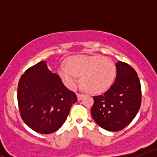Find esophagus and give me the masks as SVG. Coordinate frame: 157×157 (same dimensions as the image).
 <instances>
[{
	"instance_id": "34e87169",
	"label": "esophagus",
	"mask_w": 157,
	"mask_h": 157,
	"mask_svg": "<svg viewBox=\"0 0 157 157\" xmlns=\"http://www.w3.org/2000/svg\"><path fill=\"white\" fill-rule=\"evenodd\" d=\"M77 100H81L82 98H83L84 94H77Z\"/></svg>"
}]
</instances>
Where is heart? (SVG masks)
<instances>
[{"label": "heart", "instance_id": "b5f03b06", "mask_svg": "<svg viewBox=\"0 0 157 157\" xmlns=\"http://www.w3.org/2000/svg\"><path fill=\"white\" fill-rule=\"evenodd\" d=\"M116 66L113 61L101 56H77L61 66L58 74L68 87L75 89L78 85V77L90 93L99 94L109 89L116 76Z\"/></svg>", "mask_w": 157, "mask_h": 157}]
</instances>
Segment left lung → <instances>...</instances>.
Segmentation results:
<instances>
[{
	"mask_svg": "<svg viewBox=\"0 0 157 157\" xmlns=\"http://www.w3.org/2000/svg\"><path fill=\"white\" fill-rule=\"evenodd\" d=\"M117 76L106 92L94 97L91 116L109 131H119L134 120L141 105V85L136 71L125 63H116Z\"/></svg>",
	"mask_w": 157,
	"mask_h": 157,
	"instance_id": "obj_1",
	"label": "left lung"
}]
</instances>
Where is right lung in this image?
Returning <instances> with one entry per match:
<instances>
[{
	"mask_svg": "<svg viewBox=\"0 0 157 157\" xmlns=\"http://www.w3.org/2000/svg\"><path fill=\"white\" fill-rule=\"evenodd\" d=\"M77 100L60 77L48 68L46 61L32 66L21 77L17 102L21 116L30 128L48 134L63 125Z\"/></svg>",
	"mask_w": 157,
	"mask_h": 157,
	"instance_id": "add662e5",
	"label": "right lung"
}]
</instances>
